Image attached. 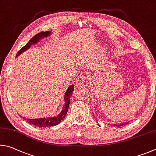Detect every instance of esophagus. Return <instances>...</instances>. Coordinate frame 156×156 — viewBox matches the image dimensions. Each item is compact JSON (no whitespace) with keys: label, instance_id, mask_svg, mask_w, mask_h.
Listing matches in <instances>:
<instances>
[{"label":"esophagus","instance_id":"34e87169","mask_svg":"<svg viewBox=\"0 0 156 156\" xmlns=\"http://www.w3.org/2000/svg\"><path fill=\"white\" fill-rule=\"evenodd\" d=\"M84 76H81L80 78H78L77 80L76 81V84L77 86H83V83H84Z\"/></svg>","mask_w":156,"mask_h":156}]
</instances>
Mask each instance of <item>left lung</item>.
<instances>
[{"instance_id": "1", "label": "left lung", "mask_w": 156, "mask_h": 156, "mask_svg": "<svg viewBox=\"0 0 156 156\" xmlns=\"http://www.w3.org/2000/svg\"><path fill=\"white\" fill-rule=\"evenodd\" d=\"M127 123H128V122H125V123H121V124H114V126H116V127H121V126H122V125H126Z\"/></svg>"}]
</instances>
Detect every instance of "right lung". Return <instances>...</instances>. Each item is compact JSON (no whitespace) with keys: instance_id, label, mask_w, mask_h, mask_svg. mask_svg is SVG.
Masks as SVG:
<instances>
[{"instance_id":"1","label":"right lung","mask_w":156,"mask_h":156,"mask_svg":"<svg viewBox=\"0 0 156 156\" xmlns=\"http://www.w3.org/2000/svg\"><path fill=\"white\" fill-rule=\"evenodd\" d=\"M51 33L50 31H42L40 33H38L37 34L34 35L31 40L29 41V42L27 44L23 46L20 51L18 52L16 57L20 55L21 53H23V52L27 51V49H29L32 44H37L38 41L40 39H42L44 37H46L51 35ZM74 91V85H71L68 87L66 94L64 95V105L63 107V110H62L58 115L57 116L53 117H48V118H41V119H24L26 120L27 122H29V124H31L35 126L40 127H51L54 126V125H57L59 123H60L64 119L66 116V114L68 112V108H69V104L70 101V97L72 95V93Z\"/></svg>"}]
</instances>
